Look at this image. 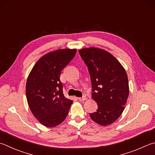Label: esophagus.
Listing matches in <instances>:
<instances>
[{
    "label": "esophagus",
    "instance_id": "obj_1",
    "mask_svg": "<svg viewBox=\"0 0 155 155\" xmlns=\"http://www.w3.org/2000/svg\"><path fill=\"white\" fill-rule=\"evenodd\" d=\"M78 100L81 101V102H83V101H85L87 100V97L86 96H83L82 97H78Z\"/></svg>",
    "mask_w": 155,
    "mask_h": 155
}]
</instances>
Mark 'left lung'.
Segmentation results:
<instances>
[{
    "instance_id": "left-lung-1",
    "label": "left lung",
    "mask_w": 155,
    "mask_h": 155,
    "mask_svg": "<svg viewBox=\"0 0 155 155\" xmlns=\"http://www.w3.org/2000/svg\"><path fill=\"white\" fill-rule=\"evenodd\" d=\"M88 68L92 85V95L97 102V111L90 113L97 124L106 126L119 119L125 109L129 87L125 68L107 51L89 47L78 50Z\"/></svg>"
}]
</instances>
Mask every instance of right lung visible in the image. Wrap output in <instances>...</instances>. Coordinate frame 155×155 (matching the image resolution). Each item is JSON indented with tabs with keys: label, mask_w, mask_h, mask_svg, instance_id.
Listing matches in <instances>:
<instances>
[{
	"label": "right lung",
	"mask_w": 155,
	"mask_h": 155,
	"mask_svg": "<svg viewBox=\"0 0 155 155\" xmlns=\"http://www.w3.org/2000/svg\"><path fill=\"white\" fill-rule=\"evenodd\" d=\"M77 49H62L45 54L28 77L26 94L31 112L42 125L53 127L62 123L73 101L65 97L61 72L76 55Z\"/></svg>",
	"instance_id": "add662e5"
}]
</instances>
